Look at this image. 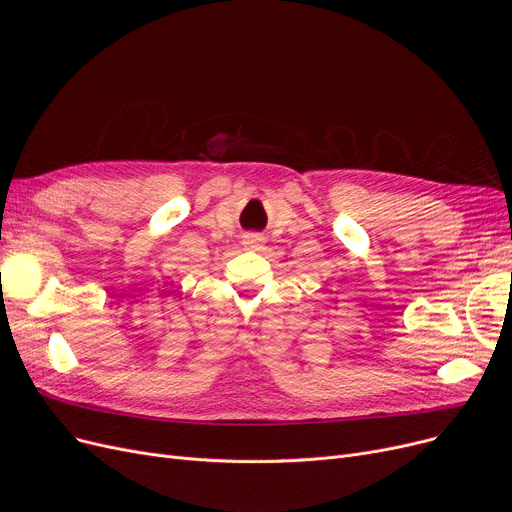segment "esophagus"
<instances>
[{
    "instance_id": "esophagus-1",
    "label": "esophagus",
    "mask_w": 512,
    "mask_h": 512,
    "mask_svg": "<svg viewBox=\"0 0 512 512\" xmlns=\"http://www.w3.org/2000/svg\"><path fill=\"white\" fill-rule=\"evenodd\" d=\"M259 240H261V238H257V236H249V238H247V245L255 249V247L259 245Z\"/></svg>"
}]
</instances>
